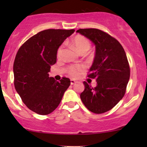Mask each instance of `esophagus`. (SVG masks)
<instances>
[{"instance_id": "1", "label": "esophagus", "mask_w": 147, "mask_h": 147, "mask_svg": "<svg viewBox=\"0 0 147 147\" xmlns=\"http://www.w3.org/2000/svg\"><path fill=\"white\" fill-rule=\"evenodd\" d=\"M76 83V81H75L74 80H71V85H74Z\"/></svg>"}]
</instances>
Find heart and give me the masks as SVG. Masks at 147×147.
<instances>
[{
	"label": "heart",
	"mask_w": 147,
	"mask_h": 147,
	"mask_svg": "<svg viewBox=\"0 0 147 147\" xmlns=\"http://www.w3.org/2000/svg\"><path fill=\"white\" fill-rule=\"evenodd\" d=\"M71 45L76 48V49L80 54L86 53L91 47V43L87 38L82 35H78L71 41ZM63 45H61L58 48L57 55V57H60L63 53ZM83 69L82 65H71L67 69V72L72 77H77L79 76L80 72Z\"/></svg>",
	"instance_id": "1"
}]
</instances>
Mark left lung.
I'll list each match as a JSON object with an SVG mask.
<instances>
[{
	"label": "left lung",
	"mask_w": 147,
	"mask_h": 147,
	"mask_svg": "<svg viewBox=\"0 0 147 147\" xmlns=\"http://www.w3.org/2000/svg\"><path fill=\"white\" fill-rule=\"evenodd\" d=\"M76 32L89 39L96 47L88 77L96 78L97 86L92 88L84 82L85 89L80 98L90 111L104 113L114 108L125 94L130 79L127 57L121 44L101 30L80 29Z\"/></svg>",
	"instance_id": "8db88e82"
}]
</instances>
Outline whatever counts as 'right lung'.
I'll list each match as a JSON object with an SVG mask.
<instances>
[{
  "label": "right lung",
  "instance_id": "1",
  "mask_svg": "<svg viewBox=\"0 0 147 147\" xmlns=\"http://www.w3.org/2000/svg\"><path fill=\"white\" fill-rule=\"evenodd\" d=\"M74 29H47L29 38L19 48L13 65L14 85L24 104L40 115L55 110L70 86V80L49 77L58 48Z\"/></svg>",
  "mask_w": 147,
  "mask_h": 147
}]
</instances>
